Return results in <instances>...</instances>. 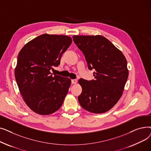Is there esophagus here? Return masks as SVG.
<instances>
[{
  "label": "esophagus",
  "mask_w": 151,
  "mask_h": 151,
  "mask_svg": "<svg viewBox=\"0 0 151 151\" xmlns=\"http://www.w3.org/2000/svg\"><path fill=\"white\" fill-rule=\"evenodd\" d=\"M71 83H72V84H76V83H77V80H75H75H71Z\"/></svg>",
  "instance_id": "34e87169"
}]
</instances>
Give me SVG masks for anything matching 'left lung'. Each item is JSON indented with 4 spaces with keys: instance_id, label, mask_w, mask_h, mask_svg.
I'll return each instance as SVG.
<instances>
[{
    "instance_id": "obj_1",
    "label": "left lung",
    "mask_w": 151,
    "mask_h": 151,
    "mask_svg": "<svg viewBox=\"0 0 151 151\" xmlns=\"http://www.w3.org/2000/svg\"><path fill=\"white\" fill-rule=\"evenodd\" d=\"M73 42L83 53L88 68L93 69L95 80L78 83L82 93L80 105L93 113H103L112 108L121 97L127 80V62L122 54L101 35H74Z\"/></svg>"
}]
</instances>
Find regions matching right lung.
<instances>
[{"mask_svg":"<svg viewBox=\"0 0 151 151\" xmlns=\"http://www.w3.org/2000/svg\"><path fill=\"white\" fill-rule=\"evenodd\" d=\"M71 42L68 36L46 34L28 42L19 52L15 79L24 100L35 113L50 114L62 106L71 80L52 76L50 70L60 64Z\"/></svg>","mask_w":151,"mask_h":151,"instance_id":"right-lung-1","label":"right lung"}]
</instances>
